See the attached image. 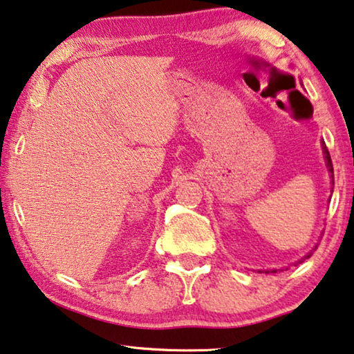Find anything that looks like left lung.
Segmentation results:
<instances>
[{"instance_id": "left-lung-1", "label": "left lung", "mask_w": 354, "mask_h": 354, "mask_svg": "<svg viewBox=\"0 0 354 354\" xmlns=\"http://www.w3.org/2000/svg\"><path fill=\"white\" fill-rule=\"evenodd\" d=\"M322 150H324V156H326V162H327V167H329V172H330V177H332V183H334V167H332V161H330V155H329V150H327L324 143H322ZM311 254L306 255V257H310ZM274 273V271H273Z\"/></svg>"}]
</instances>
